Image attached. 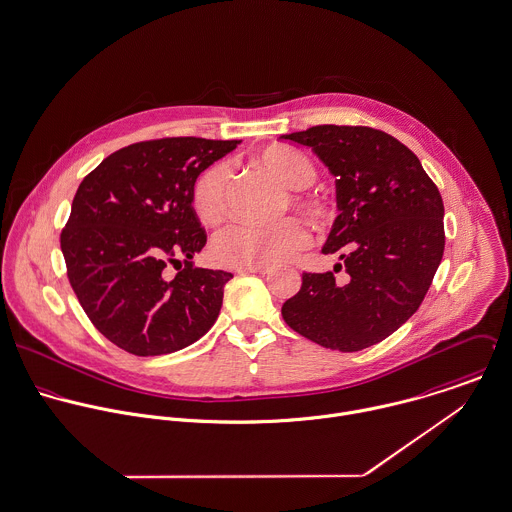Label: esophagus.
Returning <instances> with one entry per match:
<instances>
[{"mask_svg": "<svg viewBox=\"0 0 512 512\" xmlns=\"http://www.w3.org/2000/svg\"><path fill=\"white\" fill-rule=\"evenodd\" d=\"M271 271V267H267V265H241V267H237V273H257V275H265V273H269Z\"/></svg>", "mask_w": 512, "mask_h": 512, "instance_id": "obj_1", "label": "esophagus"}]
</instances>
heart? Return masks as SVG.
Returning <instances> with one entry per match:
<instances>
[{"label":"heart","instance_id":"1","mask_svg":"<svg viewBox=\"0 0 512 512\" xmlns=\"http://www.w3.org/2000/svg\"><path fill=\"white\" fill-rule=\"evenodd\" d=\"M259 168H263L273 180L291 190H305L314 182V168L305 154L271 146L255 156ZM229 194V168L223 162H215L198 176L192 188V205L200 221L205 225H217L227 211ZM289 200L281 202V211L289 204L310 221L324 219V209L316 202L293 192ZM308 245V231L297 219H283L273 225H247L233 223L221 229L211 243V255L223 265H275L291 259Z\"/></svg>","mask_w":512,"mask_h":512}]
</instances>
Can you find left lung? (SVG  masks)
I'll return each mask as SVG.
<instances>
[{"instance_id": "8db88e82", "label": "left lung", "mask_w": 512, "mask_h": 512, "mask_svg": "<svg viewBox=\"0 0 512 512\" xmlns=\"http://www.w3.org/2000/svg\"><path fill=\"white\" fill-rule=\"evenodd\" d=\"M283 140L312 148L336 178L338 217L322 253L347 275L303 273L285 322L308 340L358 352L396 332L419 308L445 247L443 200L417 156L368 126L320 124Z\"/></svg>"}]
</instances>
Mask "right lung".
<instances>
[{
    "label": "right lung",
    "instance_id": "1",
    "mask_svg": "<svg viewBox=\"0 0 512 512\" xmlns=\"http://www.w3.org/2000/svg\"><path fill=\"white\" fill-rule=\"evenodd\" d=\"M237 144L194 136L136 142L81 182L61 251L81 307L118 348L170 354L200 340L217 320L233 275L194 267L207 235L192 188Z\"/></svg>",
    "mask_w": 512,
    "mask_h": 512
}]
</instances>
